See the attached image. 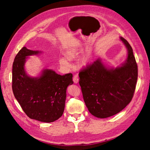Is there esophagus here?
Here are the masks:
<instances>
[{"label": "esophagus", "instance_id": "obj_1", "mask_svg": "<svg viewBox=\"0 0 150 150\" xmlns=\"http://www.w3.org/2000/svg\"><path fill=\"white\" fill-rule=\"evenodd\" d=\"M73 81H74V83L75 84L78 83V82H79V78H78V75H74V77H73Z\"/></svg>", "mask_w": 150, "mask_h": 150}]
</instances>
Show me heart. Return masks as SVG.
<instances>
[{
  "instance_id": "1",
  "label": "heart",
  "mask_w": 150,
  "mask_h": 150,
  "mask_svg": "<svg viewBox=\"0 0 150 150\" xmlns=\"http://www.w3.org/2000/svg\"><path fill=\"white\" fill-rule=\"evenodd\" d=\"M79 51L78 49L76 48H70L67 49L64 52V55L67 57H61L58 59V62L59 64L62 66H64L65 67H69L71 66L70 63L69 61L67 59L68 58L69 60H73L78 56ZM91 61V56L89 54H86L83 57L81 58L79 62V66L80 67H84L86 66Z\"/></svg>"
}]
</instances>
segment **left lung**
I'll return each mask as SVG.
<instances>
[{"instance_id":"left-lung-1","label":"left lung","mask_w":150,"mask_h":150,"mask_svg":"<svg viewBox=\"0 0 150 150\" xmlns=\"http://www.w3.org/2000/svg\"><path fill=\"white\" fill-rule=\"evenodd\" d=\"M128 50L126 60L116 68L108 67L101 59L79 73V85L86 107L91 115L106 118L120 112L132 99L138 79L133 49L123 38Z\"/></svg>"}]
</instances>
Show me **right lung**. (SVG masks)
I'll use <instances>...</instances> for the list:
<instances>
[{
	"label": "right lung",
	"instance_id": "add662e5",
	"mask_svg": "<svg viewBox=\"0 0 150 150\" xmlns=\"http://www.w3.org/2000/svg\"><path fill=\"white\" fill-rule=\"evenodd\" d=\"M41 51L22 47L12 66V91L17 101L30 119L51 122L63 114L67 86L73 84L72 74L59 75L52 69H43L38 77H30L25 71L28 56Z\"/></svg>",
	"mask_w": 150,
	"mask_h": 150
}]
</instances>
